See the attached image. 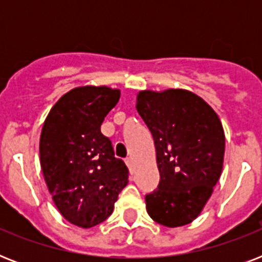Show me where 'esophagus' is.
<instances>
[{
	"instance_id": "1",
	"label": "esophagus",
	"mask_w": 262,
	"mask_h": 262,
	"mask_svg": "<svg viewBox=\"0 0 262 262\" xmlns=\"http://www.w3.org/2000/svg\"><path fill=\"white\" fill-rule=\"evenodd\" d=\"M125 163H126V166L129 167V170L133 171V159H132V158H126V159H125Z\"/></svg>"
}]
</instances>
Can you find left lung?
I'll return each mask as SVG.
<instances>
[{
	"label": "left lung",
	"mask_w": 262,
	"mask_h": 262,
	"mask_svg": "<svg viewBox=\"0 0 262 262\" xmlns=\"http://www.w3.org/2000/svg\"><path fill=\"white\" fill-rule=\"evenodd\" d=\"M136 108L152 133L160 172L158 189L145 195L148 215L166 227L189 224L222 174L226 140L219 117L185 90L141 91Z\"/></svg>",
	"instance_id": "left-lung-1"
}]
</instances>
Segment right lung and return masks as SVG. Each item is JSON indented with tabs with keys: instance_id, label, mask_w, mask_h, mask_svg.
<instances>
[{
	"instance_id": "1",
	"label": "right lung",
	"mask_w": 262,
	"mask_h": 262,
	"mask_svg": "<svg viewBox=\"0 0 262 262\" xmlns=\"http://www.w3.org/2000/svg\"><path fill=\"white\" fill-rule=\"evenodd\" d=\"M119 96L118 90L107 87L75 88L55 103L43 125V177L58 211L79 227L104 222L127 185L126 164L100 132Z\"/></svg>"
}]
</instances>
